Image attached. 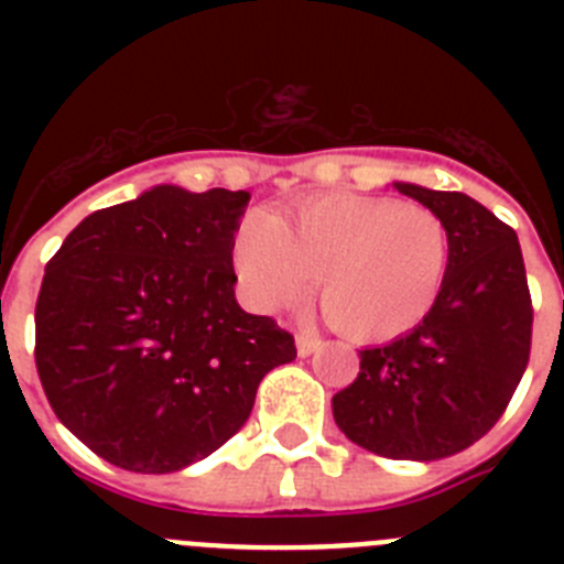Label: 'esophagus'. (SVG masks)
<instances>
[{
  "mask_svg": "<svg viewBox=\"0 0 564 564\" xmlns=\"http://www.w3.org/2000/svg\"><path fill=\"white\" fill-rule=\"evenodd\" d=\"M318 347H322V338L313 336V333H299V336H296V352L302 358L313 356V352H316Z\"/></svg>",
  "mask_w": 564,
  "mask_h": 564,
  "instance_id": "1",
  "label": "esophagus"
}]
</instances>
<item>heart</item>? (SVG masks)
Masks as SVG:
<instances>
[{
    "instance_id": "heart-1",
    "label": "heart",
    "mask_w": 564,
    "mask_h": 564,
    "mask_svg": "<svg viewBox=\"0 0 564 564\" xmlns=\"http://www.w3.org/2000/svg\"><path fill=\"white\" fill-rule=\"evenodd\" d=\"M239 288L262 313L318 299L352 341H390L430 316L449 271L446 223L423 203L325 194L282 214H248L234 234Z\"/></svg>"
}]
</instances>
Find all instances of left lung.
I'll return each instance as SVG.
<instances>
[{"label": "left lung", "instance_id": "1", "mask_svg": "<svg viewBox=\"0 0 564 564\" xmlns=\"http://www.w3.org/2000/svg\"><path fill=\"white\" fill-rule=\"evenodd\" d=\"M449 231V271L421 325L361 350V372L333 395L338 430L390 460H441L480 441L506 412L531 352V293L514 228L460 192L392 183Z\"/></svg>", "mask_w": 564, "mask_h": 564}]
</instances>
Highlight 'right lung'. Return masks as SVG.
I'll list each match as a JSON object with an SVG mask.
<instances>
[{"label":"right lung","mask_w":564,"mask_h":564,"mask_svg":"<svg viewBox=\"0 0 564 564\" xmlns=\"http://www.w3.org/2000/svg\"><path fill=\"white\" fill-rule=\"evenodd\" d=\"M248 200L154 186L84 217L44 268V395L112 466L169 475L203 460L242 430L259 381L296 358L291 333L234 296Z\"/></svg>","instance_id":"add662e5"}]
</instances>
